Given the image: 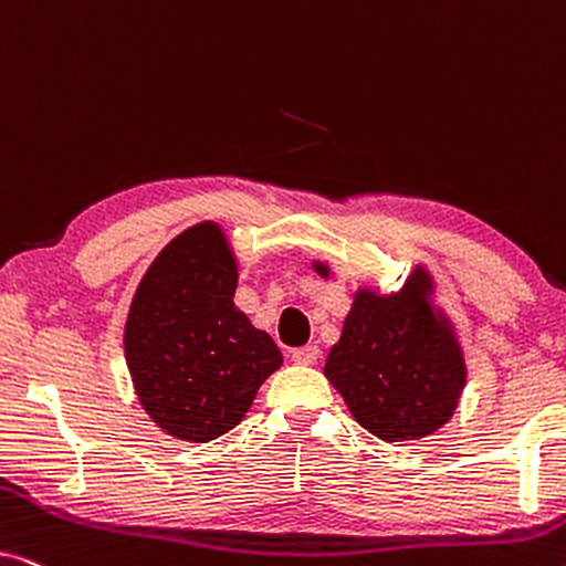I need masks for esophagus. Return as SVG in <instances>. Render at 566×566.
I'll return each mask as SVG.
<instances>
[{"label":"esophagus","mask_w":566,"mask_h":566,"mask_svg":"<svg viewBox=\"0 0 566 566\" xmlns=\"http://www.w3.org/2000/svg\"><path fill=\"white\" fill-rule=\"evenodd\" d=\"M319 345H306V347H298V350H293V363H298V366H314L316 360H319Z\"/></svg>","instance_id":"34e87169"}]
</instances>
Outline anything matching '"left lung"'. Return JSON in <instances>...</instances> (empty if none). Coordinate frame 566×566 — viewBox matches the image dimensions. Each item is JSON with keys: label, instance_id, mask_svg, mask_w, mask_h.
Listing matches in <instances>:
<instances>
[{"label": "left lung", "instance_id": "obj_1", "mask_svg": "<svg viewBox=\"0 0 566 566\" xmlns=\"http://www.w3.org/2000/svg\"><path fill=\"white\" fill-rule=\"evenodd\" d=\"M316 273L329 268L316 262ZM432 281L415 268L399 293L363 289L327 355L324 376L368 432L420 440L451 420L467 386V363L443 314L430 304Z\"/></svg>", "mask_w": 566, "mask_h": 566}]
</instances>
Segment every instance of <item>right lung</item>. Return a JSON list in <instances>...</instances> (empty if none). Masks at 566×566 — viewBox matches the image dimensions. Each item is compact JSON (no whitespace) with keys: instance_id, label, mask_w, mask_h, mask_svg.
I'll return each instance as SVG.
<instances>
[{"instance_id":"add662e5","label":"right lung","mask_w":566,"mask_h":566,"mask_svg":"<svg viewBox=\"0 0 566 566\" xmlns=\"http://www.w3.org/2000/svg\"><path fill=\"white\" fill-rule=\"evenodd\" d=\"M237 260L219 223L175 237L138 283L126 363L146 415L167 436L208 443L242 422L283 355L234 306Z\"/></svg>"}]
</instances>
